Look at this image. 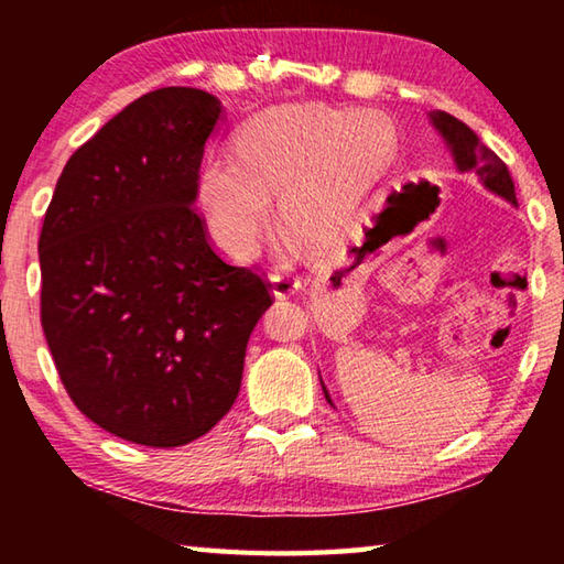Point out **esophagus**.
Returning a JSON list of instances; mask_svg holds the SVG:
<instances>
[{
  "mask_svg": "<svg viewBox=\"0 0 564 564\" xmlns=\"http://www.w3.org/2000/svg\"><path fill=\"white\" fill-rule=\"evenodd\" d=\"M269 281H271V293L275 295V299H291V295L301 291V281L285 271L271 273Z\"/></svg>",
  "mask_w": 564,
  "mask_h": 564,
  "instance_id": "1",
  "label": "esophagus"
}]
</instances>
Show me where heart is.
I'll use <instances>...</instances> for the list:
<instances>
[{"label":"heart","instance_id":"1","mask_svg":"<svg viewBox=\"0 0 564 564\" xmlns=\"http://www.w3.org/2000/svg\"><path fill=\"white\" fill-rule=\"evenodd\" d=\"M395 129L376 111L281 107L256 117L236 139V161H206L196 184L198 212L214 243L251 261L279 196L285 228L333 241L395 159Z\"/></svg>","mask_w":564,"mask_h":564}]
</instances>
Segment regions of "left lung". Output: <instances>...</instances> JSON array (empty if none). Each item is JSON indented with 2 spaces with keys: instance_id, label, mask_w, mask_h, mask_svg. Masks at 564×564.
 I'll list each match as a JSON object with an SVG mask.
<instances>
[{
  "instance_id": "1",
  "label": "left lung",
  "mask_w": 564,
  "mask_h": 564,
  "mask_svg": "<svg viewBox=\"0 0 564 564\" xmlns=\"http://www.w3.org/2000/svg\"><path fill=\"white\" fill-rule=\"evenodd\" d=\"M431 121H433V127L441 131V137L445 139L447 149L453 151L457 171H473V174H477V178L482 181L485 188L492 191V194L502 196L505 202H510L512 206H518L512 176H510L508 166H505V161L495 154V151L485 147L482 141L477 139V133L467 127V123L451 117L447 111H431ZM321 386H323V380H321ZM323 393H326V400L333 405L326 386H323Z\"/></svg>"
}]
</instances>
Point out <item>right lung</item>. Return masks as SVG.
<instances>
[{
    "mask_svg": "<svg viewBox=\"0 0 564 564\" xmlns=\"http://www.w3.org/2000/svg\"><path fill=\"white\" fill-rule=\"evenodd\" d=\"M221 111L202 89L144 94L74 151L44 214L42 328L54 366L84 415L137 445L212 431L273 303L259 273L214 251L194 206Z\"/></svg>",
    "mask_w": 564,
    "mask_h": 564,
    "instance_id": "right-lung-1",
    "label": "right lung"
}]
</instances>
